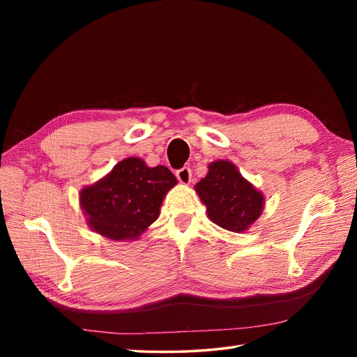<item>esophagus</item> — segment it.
I'll use <instances>...</instances> for the list:
<instances>
[{
    "label": "esophagus",
    "mask_w": 357,
    "mask_h": 357,
    "mask_svg": "<svg viewBox=\"0 0 357 357\" xmlns=\"http://www.w3.org/2000/svg\"><path fill=\"white\" fill-rule=\"evenodd\" d=\"M176 176H177L178 181L183 183V185H189V183L192 181V169L189 167H183L176 172Z\"/></svg>",
    "instance_id": "esophagus-1"
}]
</instances>
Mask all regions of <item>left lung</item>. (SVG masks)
<instances>
[{
	"instance_id": "1",
	"label": "left lung",
	"mask_w": 357,
	"mask_h": 357,
	"mask_svg": "<svg viewBox=\"0 0 357 357\" xmlns=\"http://www.w3.org/2000/svg\"><path fill=\"white\" fill-rule=\"evenodd\" d=\"M195 189L210 220L226 231H247L264 210L262 192L255 189L229 160L211 162L207 176Z\"/></svg>"
}]
</instances>
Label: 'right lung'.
Returning a JSON list of instances; mask_svg holds the SVG:
<instances>
[{
	"instance_id": "1",
	"label": "right lung",
	"mask_w": 357,
	"mask_h": 357,
	"mask_svg": "<svg viewBox=\"0 0 357 357\" xmlns=\"http://www.w3.org/2000/svg\"><path fill=\"white\" fill-rule=\"evenodd\" d=\"M176 185L167 167L150 168L143 159L126 158L80 190V207L91 229L114 241H131L158 219L164 197Z\"/></svg>"
}]
</instances>
